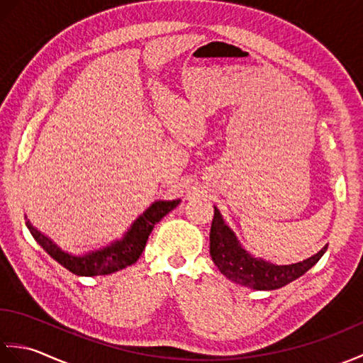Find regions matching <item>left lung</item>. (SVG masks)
Here are the masks:
<instances>
[{"instance_id": "obj_1", "label": "left lung", "mask_w": 363, "mask_h": 363, "mask_svg": "<svg viewBox=\"0 0 363 363\" xmlns=\"http://www.w3.org/2000/svg\"><path fill=\"white\" fill-rule=\"evenodd\" d=\"M211 226V256L213 264L228 279L254 290H276L298 279L317 264L328 245L312 257L291 265H274L264 259L252 257L242 248L235 234L223 221L220 211L213 206Z\"/></svg>"}]
</instances>
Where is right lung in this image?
I'll list each match as a JSON object with an SVG mask.
<instances>
[{
    "label": "right lung",
    "mask_w": 363,
    "mask_h": 363,
    "mask_svg": "<svg viewBox=\"0 0 363 363\" xmlns=\"http://www.w3.org/2000/svg\"><path fill=\"white\" fill-rule=\"evenodd\" d=\"M181 203V199L173 201H156L138 217L134 225L128 229L125 237L111 245L104 246L95 251H89L86 254H72L54 243L50 237L42 234L26 220V226L29 233L33 234L34 240L50 254V256L59 262L60 265L67 268L68 272L78 276H98V274H111L118 269L126 268L135 264L145 250L146 240L156 223H159L168 212ZM26 217V215H25Z\"/></svg>",
    "instance_id": "obj_1"
}]
</instances>
